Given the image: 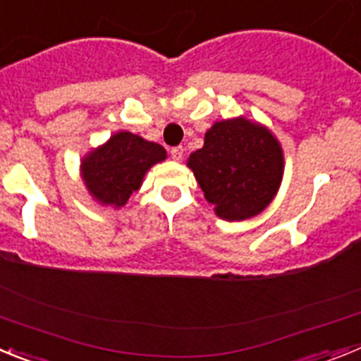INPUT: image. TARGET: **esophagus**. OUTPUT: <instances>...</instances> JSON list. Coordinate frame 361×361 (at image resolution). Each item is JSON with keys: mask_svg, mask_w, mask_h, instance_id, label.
I'll use <instances>...</instances> for the list:
<instances>
[{"mask_svg": "<svg viewBox=\"0 0 361 361\" xmlns=\"http://www.w3.org/2000/svg\"><path fill=\"white\" fill-rule=\"evenodd\" d=\"M171 159H175V161H183L184 157V148L183 146H175V148H171Z\"/></svg>", "mask_w": 361, "mask_h": 361, "instance_id": "1", "label": "esophagus"}]
</instances>
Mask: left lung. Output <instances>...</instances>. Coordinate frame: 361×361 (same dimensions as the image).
Listing matches in <instances>:
<instances>
[{
	"mask_svg": "<svg viewBox=\"0 0 361 361\" xmlns=\"http://www.w3.org/2000/svg\"><path fill=\"white\" fill-rule=\"evenodd\" d=\"M204 197L228 222L260 215L279 193L283 149L273 132L244 116L216 121L188 159Z\"/></svg>",
	"mask_w": 361,
	"mask_h": 361,
	"instance_id": "left-lung-1",
	"label": "left lung"
}]
</instances>
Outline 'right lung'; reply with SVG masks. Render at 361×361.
I'll return each mask as SVG.
<instances>
[{
	"label": "right lung",
	"mask_w": 361,
	"mask_h": 361,
	"mask_svg": "<svg viewBox=\"0 0 361 361\" xmlns=\"http://www.w3.org/2000/svg\"><path fill=\"white\" fill-rule=\"evenodd\" d=\"M164 159L161 145L121 130L86 153L79 170L95 202L119 209L141 188L146 171Z\"/></svg>",
	"instance_id": "obj_1"
}]
</instances>
